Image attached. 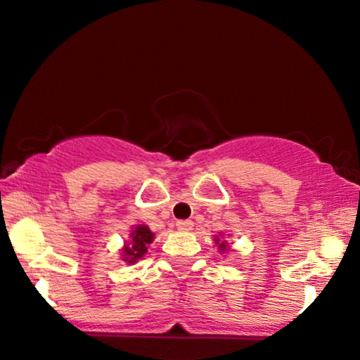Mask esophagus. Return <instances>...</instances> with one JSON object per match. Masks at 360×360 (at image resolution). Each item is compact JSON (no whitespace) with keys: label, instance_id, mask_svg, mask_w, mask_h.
Here are the masks:
<instances>
[{"label":"esophagus","instance_id":"1","mask_svg":"<svg viewBox=\"0 0 360 360\" xmlns=\"http://www.w3.org/2000/svg\"><path fill=\"white\" fill-rule=\"evenodd\" d=\"M176 229L184 231V233H186V231L193 229V223H191V221H188V219H185V221H176Z\"/></svg>","mask_w":360,"mask_h":360}]
</instances>
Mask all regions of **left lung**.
I'll list each match as a JSON object with an SVG mask.
<instances>
[{
	"instance_id": "1",
	"label": "left lung",
	"mask_w": 360,
	"mask_h": 360,
	"mask_svg": "<svg viewBox=\"0 0 360 360\" xmlns=\"http://www.w3.org/2000/svg\"><path fill=\"white\" fill-rule=\"evenodd\" d=\"M214 240H216V244H218V249L221 250V252H226V250H229L228 243H226V240H219L218 236H216Z\"/></svg>"
}]
</instances>
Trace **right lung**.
<instances>
[{
  "instance_id": "add662e5",
  "label": "right lung",
  "mask_w": 360,
  "mask_h": 360,
  "mask_svg": "<svg viewBox=\"0 0 360 360\" xmlns=\"http://www.w3.org/2000/svg\"><path fill=\"white\" fill-rule=\"evenodd\" d=\"M154 233L147 228L146 224H139L132 229L129 243L124 244L122 248V260L127 264H134L137 260L142 259L147 252V248L154 240Z\"/></svg>"
}]
</instances>
